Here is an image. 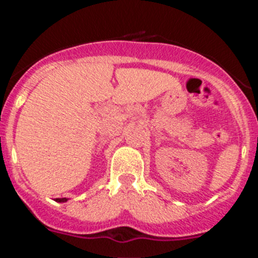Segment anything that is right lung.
Instances as JSON below:
<instances>
[{
    "label": "right lung",
    "mask_w": 258,
    "mask_h": 258,
    "mask_svg": "<svg viewBox=\"0 0 258 258\" xmlns=\"http://www.w3.org/2000/svg\"><path fill=\"white\" fill-rule=\"evenodd\" d=\"M55 202H58V203H63V202H67V199H66V198H60V199H55Z\"/></svg>",
    "instance_id": "right-lung-1"
}]
</instances>
